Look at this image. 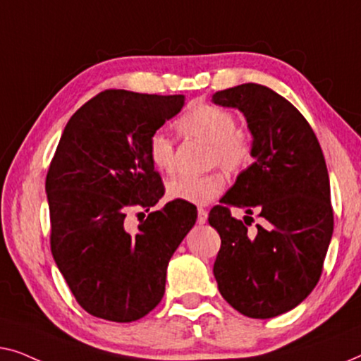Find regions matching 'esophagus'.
Instances as JSON below:
<instances>
[{"label": "esophagus", "instance_id": "1", "mask_svg": "<svg viewBox=\"0 0 361 361\" xmlns=\"http://www.w3.org/2000/svg\"><path fill=\"white\" fill-rule=\"evenodd\" d=\"M206 221H207V211L200 207V209H197V224H206Z\"/></svg>", "mask_w": 361, "mask_h": 361}]
</instances>
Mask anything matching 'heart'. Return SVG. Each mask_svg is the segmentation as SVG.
Instances as JSON below:
<instances>
[{
	"label": "heart",
	"instance_id": "obj_1",
	"mask_svg": "<svg viewBox=\"0 0 361 361\" xmlns=\"http://www.w3.org/2000/svg\"><path fill=\"white\" fill-rule=\"evenodd\" d=\"M176 128L186 137L209 144V164L219 165L229 173H238L253 159V139L247 129L237 128V118L229 109L216 104H196L176 121ZM152 165L164 173L175 170V144L165 130H155L147 142ZM226 181L219 173L201 176L181 175L166 183L171 200L191 204H207L224 191Z\"/></svg>",
	"mask_w": 361,
	"mask_h": 361
}]
</instances>
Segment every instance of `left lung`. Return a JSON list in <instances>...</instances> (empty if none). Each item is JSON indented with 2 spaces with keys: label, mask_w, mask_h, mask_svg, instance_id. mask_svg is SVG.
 Here are the masks:
<instances>
[{
  "label": "left lung",
  "mask_w": 361,
  "mask_h": 361,
  "mask_svg": "<svg viewBox=\"0 0 361 361\" xmlns=\"http://www.w3.org/2000/svg\"><path fill=\"white\" fill-rule=\"evenodd\" d=\"M212 103L245 116L255 159L207 219L221 235L217 288L243 316L276 317L301 304L321 278L334 232L326 160L304 116L267 86L217 91ZM231 207L246 209L243 221L231 217ZM253 212L262 224L250 231Z\"/></svg>",
  "instance_id": "1"
}]
</instances>
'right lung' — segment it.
I'll list each match as a JSON object with an SVG mask.
<instances>
[{
	"mask_svg": "<svg viewBox=\"0 0 361 361\" xmlns=\"http://www.w3.org/2000/svg\"><path fill=\"white\" fill-rule=\"evenodd\" d=\"M183 106V94L106 90L81 106L60 137L45 178L50 248L91 316L132 322L164 298L166 267L195 226L196 206L166 202L135 233L124 219L132 207L149 212L164 196L147 142Z\"/></svg>",
	"mask_w": 361,
	"mask_h": 361,
	"instance_id": "1",
	"label": "right lung"
}]
</instances>
